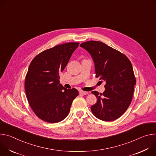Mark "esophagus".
<instances>
[{
	"label": "esophagus",
	"instance_id": "34e87169",
	"mask_svg": "<svg viewBox=\"0 0 156 156\" xmlns=\"http://www.w3.org/2000/svg\"><path fill=\"white\" fill-rule=\"evenodd\" d=\"M88 93H89L88 92H85V91H80V92H79V94H82V95H87Z\"/></svg>",
	"mask_w": 156,
	"mask_h": 156
}]
</instances>
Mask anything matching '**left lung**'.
<instances>
[{
    "mask_svg": "<svg viewBox=\"0 0 156 156\" xmlns=\"http://www.w3.org/2000/svg\"><path fill=\"white\" fill-rule=\"evenodd\" d=\"M80 46L92 56L96 77L106 82L103 94L92 92L97 100L91 111L101 120H115L126 112L132 100L136 85L132 64L125 55L102 42L89 41Z\"/></svg>",
    "mask_w": 156,
    "mask_h": 156,
    "instance_id": "8db88e82",
    "label": "left lung"
}]
</instances>
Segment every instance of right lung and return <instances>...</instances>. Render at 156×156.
<instances>
[{
	"label": "right lung",
	"instance_id": "add662e5",
	"mask_svg": "<svg viewBox=\"0 0 156 156\" xmlns=\"http://www.w3.org/2000/svg\"><path fill=\"white\" fill-rule=\"evenodd\" d=\"M79 43H67L46 49L31 62L25 77V89L30 106L44 122L55 123L69 113L76 89H67L59 82L62 72Z\"/></svg>",
	"mask_w": 156,
	"mask_h": 156
}]
</instances>
